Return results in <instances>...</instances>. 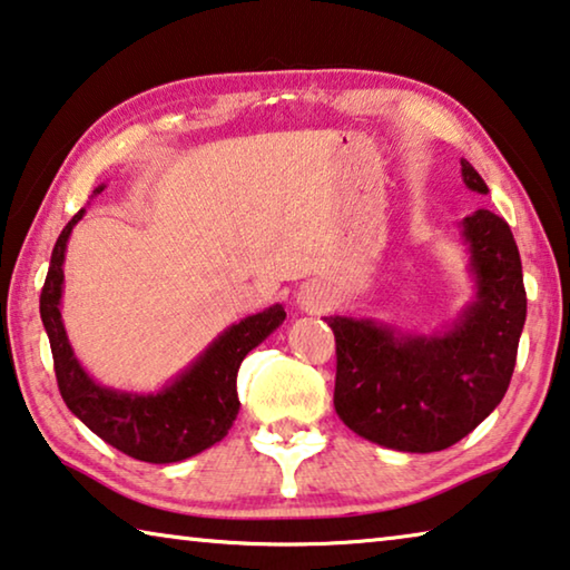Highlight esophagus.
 I'll return each mask as SVG.
<instances>
[{
  "instance_id": "esophagus-1",
  "label": "esophagus",
  "mask_w": 570,
  "mask_h": 570,
  "mask_svg": "<svg viewBox=\"0 0 570 570\" xmlns=\"http://www.w3.org/2000/svg\"><path fill=\"white\" fill-rule=\"evenodd\" d=\"M296 302H299V306H302L304 312L317 314V312L324 309V306L330 304V292L322 284H317V282H306L299 288V294H296Z\"/></svg>"
}]
</instances>
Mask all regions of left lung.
<instances>
[{
	"instance_id": "left-lung-1",
	"label": "left lung",
	"mask_w": 570,
	"mask_h": 570,
	"mask_svg": "<svg viewBox=\"0 0 570 570\" xmlns=\"http://www.w3.org/2000/svg\"><path fill=\"white\" fill-rule=\"evenodd\" d=\"M462 179L487 195L472 165ZM474 302L444 332L411 334L365 317H324L337 342L334 411L373 444L411 454L449 449L508 393L528 314L522 264L510 225L490 210L459 223Z\"/></svg>"
}]
</instances>
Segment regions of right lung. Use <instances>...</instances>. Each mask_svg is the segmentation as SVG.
Here are the masks:
<instances>
[{"instance_id":"1","label":"right lung","mask_w":570,"mask_h":570,"mask_svg":"<svg viewBox=\"0 0 570 570\" xmlns=\"http://www.w3.org/2000/svg\"><path fill=\"white\" fill-rule=\"evenodd\" d=\"M101 189L104 185L96 187V195ZM83 215L86 210H78L58 236L40 294V317L50 340L62 401L96 436L139 462L171 464L200 454L218 444L236 421L240 409L238 367L243 357L286 320L284 306L274 304L230 324L193 365L157 393H129L96 383L78 363L60 317L68 238Z\"/></svg>"}]
</instances>
